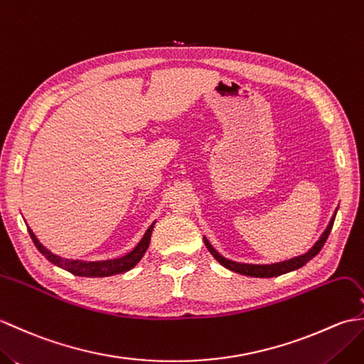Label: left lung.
Masks as SVG:
<instances>
[{"label":"left lung","mask_w":364,"mask_h":364,"mask_svg":"<svg viewBox=\"0 0 364 364\" xmlns=\"http://www.w3.org/2000/svg\"><path fill=\"white\" fill-rule=\"evenodd\" d=\"M336 211H338V210H336ZM336 211H335V214H333V218H331L330 223L327 225L326 231H323L322 236L319 237V241L316 242L310 250H308V252L304 253V255H300V257L286 259V261H282V262H274V264H245V262L231 261V259L223 258L222 255H220L218 250H215L214 247L210 244V241H208L206 237H203V241H205L206 249L210 250V253L213 255V257H214L215 259H218L223 267L233 270V272H236V274L247 275V277H257V278L278 277V275L292 272V270H296V269H300L301 266H305L308 261H311V259L316 257V255H318V253L321 252L323 244H326V241H327V237H328V235H330L331 228H333V222H335V218H336Z\"/></svg>","instance_id":"obj_1"}]
</instances>
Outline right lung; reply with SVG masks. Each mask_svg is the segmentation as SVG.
<instances>
[{
    "mask_svg": "<svg viewBox=\"0 0 364 364\" xmlns=\"http://www.w3.org/2000/svg\"><path fill=\"white\" fill-rule=\"evenodd\" d=\"M153 227H154V222L149 227V230L145 231L144 237L139 241V244L129 253L123 255V257H120V258L105 259V261H82V259H68V258L58 257V255L51 253L48 249H45V247L38 242V239L36 237L33 230H31L29 227H28V231H29L31 239H33L34 245L37 247V250L41 252L50 262H53V264H56L58 267H63V269L68 270L70 274L78 275V277H109V275L127 272V270L133 269L137 262L142 259L144 253L146 252V249H149Z\"/></svg>",
    "mask_w": 364,
    "mask_h": 364,
    "instance_id": "right-lung-1",
    "label": "right lung"
}]
</instances>
